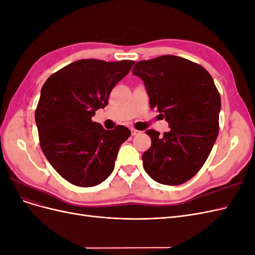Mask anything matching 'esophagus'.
Here are the masks:
<instances>
[{"label": "esophagus", "mask_w": 255, "mask_h": 255, "mask_svg": "<svg viewBox=\"0 0 255 255\" xmlns=\"http://www.w3.org/2000/svg\"><path fill=\"white\" fill-rule=\"evenodd\" d=\"M130 133H132V135H133V136H135V135H138V134H139L140 132H139V130H138V129L132 128V129H130Z\"/></svg>", "instance_id": "obj_1"}]
</instances>
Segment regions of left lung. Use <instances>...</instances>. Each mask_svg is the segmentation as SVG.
<instances>
[{
  "label": "left lung",
  "mask_w": 255,
  "mask_h": 255,
  "mask_svg": "<svg viewBox=\"0 0 255 255\" xmlns=\"http://www.w3.org/2000/svg\"><path fill=\"white\" fill-rule=\"evenodd\" d=\"M170 130H145L151 146L142 154L144 171L164 185H180L204 165L219 132L220 95L199 64L174 55L140 60L133 68Z\"/></svg>",
  "instance_id": "obj_1"
}]
</instances>
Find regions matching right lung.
Wrapping results in <instances>:
<instances>
[{
  "label": "right lung",
  "mask_w": 255,
  "mask_h": 255,
  "mask_svg": "<svg viewBox=\"0 0 255 255\" xmlns=\"http://www.w3.org/2000/svg\"><path fill=\"white\" fill-rule=\"evenodd\" d=\"M134 63L76 60L43 84L35 112L41 150L52 167L75 186L92 187L105 181L120 145L130 136L126 127L107 130L91 118L109 104L111 91Z\"/></svg>",
  "instance_id": "1"
}]
</instances>
